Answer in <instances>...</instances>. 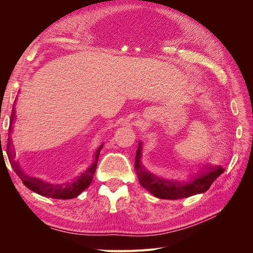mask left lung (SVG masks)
I'll return each mask as SVG.
<instances>
[{
  "label": "left lung",
  "mask_w": 253,
  "mask_h": 253,
  "mask_svg": "<svg viewBox=\"0 0 253 253\" xmlns=\"http://www.w3.org/2000/svg\"><path fill=\"white\" fill-rule=\"evenodd\" d=\"M141 141L135 157V170L138 181L151 194L162 200H180L196 194H201L208 190L213 181L225 170L221 167H210L201 173L196 174L188 181H176L166 179L145 170L141 164Z\"/></svg>",
  "instance_id": "left-lung-1"
}]
</instances>
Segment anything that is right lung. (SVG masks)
I'll return each mask as SVG.
<instances>
[{"mask_svg":"<svg viewBox=\"0 0 253 253\" xmlns=\"http://www.w3.org/2000/svg\"><path fill=\"white\" fill-rule=\"evenodd\" d=\"M102 147L103 145L98 148L94 155L93 162H91V164L86 170H84L82 173H80V175H78L77 177L73 179L72 181H68L65 183H50L40 178L29 177V176L24 175L19 170L14 171H16L23 183H24L29 190L34 191L35 193H38L45 197L57 198V200H71V198L77 197L90 185V182L94 177L99 154H100Z\"/></svg>","mask_w":253,"mask_h":253,"instance_id":"1","label":"right lung"}]
</instances>
